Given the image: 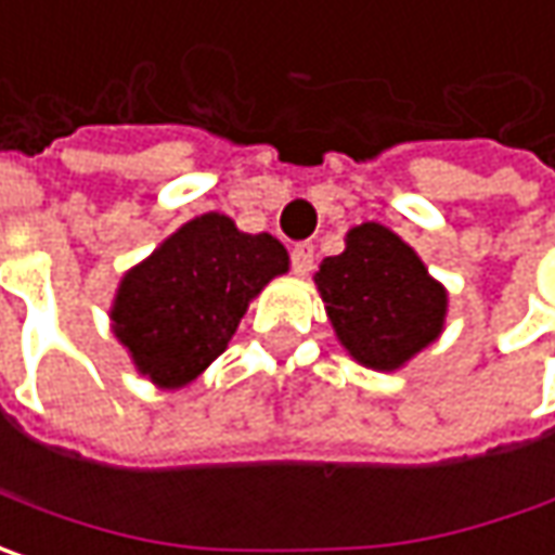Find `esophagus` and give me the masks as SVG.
<instances>
[{"mask_svg":"<svg viewBox=\"0 0 555 555\" xmlns=\"http://www.w3.org/2000/svg\"><path fill=\"white\" fill-rule=\"evenodd\" d=\"M289 262H293V271L296 274H309L311 266H314V244H296L289 249Z\"/></svg>","mask_w":555,"mask_h":555,"instance_id":"esophagus-1","label":"esophagus"}]
</instances>
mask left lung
Here are the masks:
<instances>
[{
  "instance_id": "8db88e82",
  "label": "left lung",
  "mask_w": 555,
  "mask_h": 555,
  "mask_svg": "<svg viewBox=\"0 0 555 555\" xmlns=\"http://www.w3.org/2000/svg\"><path fill=\"white\" fill-rule=\"evenodd\" d=\"M339 343L373 371H395L426 349L444 324L448 293L411 246L383 224H358L346 253L314 274Z\"/></svg>"
}]
</instances>
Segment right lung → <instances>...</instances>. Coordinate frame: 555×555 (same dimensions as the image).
<instances>
[{
    "mask_svg": "<svg viewBox=\"0 0 555 555\" xmlns=\"http://www.w3.org/2000/svg\"><path fill=\"white\" fill-rule=\"evenodd\" d=\"M287 266L271 234H244L228 216L206 212L122 278L114 333L141 373L179 389L224 352L249 299Z\"/></svg>",
    "mask_w": 555,
    "mask_h": 555,
    "instance_id": "obj_1",
    "label": "right lung"
}]
</instances>
